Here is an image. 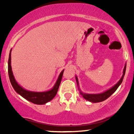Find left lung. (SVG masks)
Listing matches in <instances>:
<instances>
[{"label": "left lung", "mask_w": 134, "mask_h": 134, "mask_svg": "<svg viewBox=\"0 0 134 134\" xmlns=\"http://www.w3.org/2000/svg\"><path fill=\"white\" fill-rule=\"evenodd\" d=\"M126 63H125V67L123 69V74H122V76H121V79L119 80V82L116 83L115 85L111 87V88L108 89L106 91H104V92L100 93H85L82 92V90H80L79 86V82H78V77L76 76V81L77 86H78V90L80 91V93L82 95V97L85 98L87 100L90 101V102H93V103H97V102H100L102 101L105 100L107 99L108 98H109L116 90H117L119 87L120 85L121 84V83L122 82L123 80L124 76H125V72H126Z\"/></svg>", "instance_id": "8db88e82"}]
</instances>
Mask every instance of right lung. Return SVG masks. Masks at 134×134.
<instances>
[{
	"instance_id": "1",
	"label": "right lung",
	"mask_w": 134,
	"mask_h": 134,
	"mask_svg": "<svg viewBox=\"0 0 134 134\" xmlns=\"http://www.w3.org/2000/svg\"><path fill=\"white\" fill-rule=\"evenodd\" d=\"M11 52H12V49L10 50L9 54V59H8V75L9 78V80H10L11 84H12V87H13L15 91H16L19 94L25 98L27 100L30 101V102H32L36 104H45L46 103L48 102L49 101L52 100L55 96L56 95V93L58 90L59 86L60 85L61 80H62V76H63V71H62V72L59 73L58 78L57 80H56V83H54L53 87L51 89V90H48V91H29V90H25V88L20 86L17 82L16 81L14 75L13 74V71H12V65H11Z\"/></svg>"
}]
</instances>
